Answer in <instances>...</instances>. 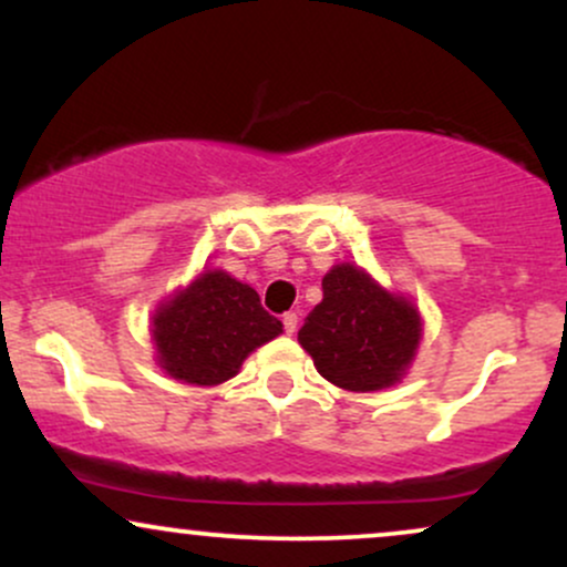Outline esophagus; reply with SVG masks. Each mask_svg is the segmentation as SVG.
Here are the masks:
<instances>
[{"mask_svg": "<svg viewBox=\"0 0 567 567\" xmlns=\"http://www.w3.org/2000/svg\"><path fill=\"white\" fill-rule=\"evenodd\" d=\"M282 328H285V333H288V336L296 333V328H298L296 311H288V315H282Z\"/></svg>", "mask_w": 567, "mask_h": 567, "instance_id": "1", "label": "esophagus"}]
</instances>
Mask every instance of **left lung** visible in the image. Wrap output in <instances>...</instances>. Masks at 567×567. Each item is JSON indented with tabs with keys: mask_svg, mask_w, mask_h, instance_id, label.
Listing matches in <instances>:
<instances>
[{
	"mask_svg": "<svg viewBox=\"0 0 567 567\" xmlns=\"http://www.w3.org/2000/svg\"><path fill=\"white\" fill-rule=\"evenodd\" d=\"M419 341V309L354 264H338L324 275L322 301L298 330V343L311 354L317 373L347 392L394 386Z\"/></svg>",
	"mask_w": 567,
	"mask_h": 567,
	"instance_id": "obj_1",
	"label": "left lung"
}]
</instances>
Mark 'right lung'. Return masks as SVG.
<instances>
[{"label":"right lung","instance_id":"obj_1","mask_svg":"<svg viewBox=\"0 0 567 567\" xmlns=\"http://www.w3.org/2000/svg\"><path fill=\"white\" fill-rule=\"evenodd\" d=\"M282 333L258 292L224 269L205 271L159 303L152 336L157 362L173 379L216 386L234 379L252 349Z\"/></svg>","mask_w":567,"mask_h":567}]
</instances>
